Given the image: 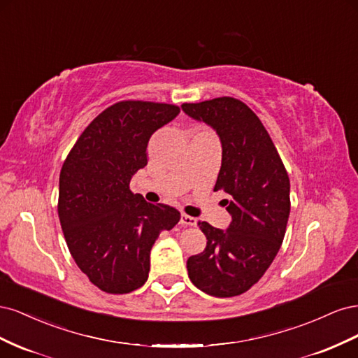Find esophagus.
<instances>
[{
    "instance_id": "1",
    "label": "esophagus",
    "mask_w": 358,
    "mask_h": 358,
    "mask_svg": "<svg viewBox=\"0 0 358 358\" xmlns=\"http://www.w3.org/2000/svg\"><path fill=\"white\" fill-rule=\"evenodd\" d=\"M180 224L182 225H188V227H196L197 225V218H192V216L182 213L180 215Z\"/></svg>"
}]
</instances>
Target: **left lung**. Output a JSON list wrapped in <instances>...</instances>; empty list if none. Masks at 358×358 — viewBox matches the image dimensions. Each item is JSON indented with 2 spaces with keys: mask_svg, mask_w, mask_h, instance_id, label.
<instances>
[{
  "mask_svg": "<svg viewBox=\"0 0 358 358\" xmlns=\"http://www.w3.org/2000/svg\"><path fill=\"white\" fill-rule=\"evenodd\" d=\"M182 110L220 136L222 162L213 189L229 194L231 215L227 230L199 222L208 243L188 258V276L209 296H239L258 282L282 245L291 208L288 173L264 125L241 100L183 103Z\"/></svg>",
  "mask_w": 358,
  "mask_h": 358,
  "instance_id": "8db88e82",
  "label": "left lung"
}]
</instances>
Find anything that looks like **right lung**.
I'll list each match as a JSON object with an SVG mask.
<instances>
[{"label":"right lung","instance_id":"1","mask_svg":"<svg viewBox=\"0 0 358 358\" xmlns=\"http://www.w3.org/2000/svg\"><path fill=\"white\" fill-rule=\"evenodd\" d=\"M180 109L152 101L107 107L74 143L59 175L58 215L70 254L101 291L127 294L149 276L150 249L180 213L129 189L148 164V142Z\"/></svg>","mask_w":358,"mask_h":358}]
</instances>
